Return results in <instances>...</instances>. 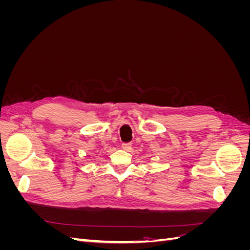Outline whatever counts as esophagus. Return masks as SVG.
<instances>
[{"instance_id": "obj_1", "label": "esophagus", "mask_w": 250, "mask_h": 250, "mask_svg": "<svg viewBox=\"0 0 250 250\" xmlns=\"http://www.w3.org/2000/svg\"><path fill=\"white\" fill-rule=\"evenodd\" d=\"M122 148L126 151H129L131 149V144L130 143H123L122 144Z\"/></svg>"}]
</instances>
